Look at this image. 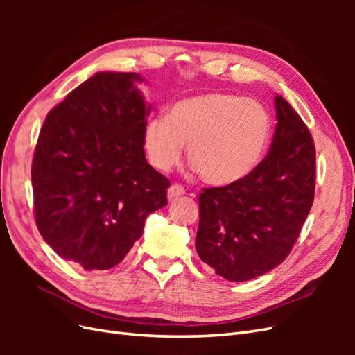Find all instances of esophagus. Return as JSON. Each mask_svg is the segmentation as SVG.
I'll use <instances>...</instances> for the list:
<instances>
[{
  "mask_svg": "<svg viewBox=\"0 0 355 355\" xmlns=\"http://www.w3.org/2000/svg\"><path fill=\"white\" fill-rule=\"evenodd\" d=\"M184 194H185V188L182 187V185H178V184L171 185V187L168 188V191H167V197H168V200H176L178 197L184 196Z\"/></svg>",
  "mask_w": 355,
  "mask_h": 355,
  "instance_id": "obj_1",
  "label": "esophagus"
}]
</instances>
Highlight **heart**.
I'll use <instances>...</instances> for the list:
<instances>
[{"label":"heart","instance_id":"b5f03b06","mask_svg":"<svg viewBox=\"0 0 355 355\" xmlns=\"http://www.w3.org/2000/svg\"><path fill=\"white\" fill-rule=\"evenodd\" d=\"M270 136V115L259 102L211 92L178 102L167 118H151L144 130V148L149 164L168 171L188 145V158L202 180L228 187L261 163Z\"/></svg>","mask_w":355,"mask_h":355}]
</instances>
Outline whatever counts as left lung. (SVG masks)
Segmentation results:
<instances>
[{"label": "left lung", "instance_id": "1", "mask_svg": "<svg viewBox=\"0 0 355 355\" xmlns=\"http://www.w3.org/2000/svg\"><path fill=\"white\" fill-rule=\"evenodd\" d=\"M270 153L245 179L206 188L198 198L196 249L228 282H247L280 265L314 201L315 146L302 118L275 94Z\"/></svg>", "mask_w": 355, "mask_h": 355}]
</instances>
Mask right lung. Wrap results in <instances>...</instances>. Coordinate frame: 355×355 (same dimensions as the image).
<instances>
[{
    "label": "right lung",
    "mask_w": 355,
    "mask_h": 355,
    "mask_svg": "<svg viewBox=\"0 0 355 355\" xmlns=\"http://www.w3.org/2000/svg\"><path fill=\"white\" fill-rule=\"evenodd\" d=\"M136 72H98L53 108L38 136L31 179L44 241L85 271L110 270L167 204L168 179L148 164L151 112Z\"/></svg>",
    "instance_id": "obj_1"
}]
</instances>
